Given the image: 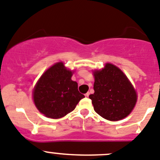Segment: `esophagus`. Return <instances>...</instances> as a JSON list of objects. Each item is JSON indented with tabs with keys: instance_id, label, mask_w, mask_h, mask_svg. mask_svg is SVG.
Returning <instances> with one entry per match:
<instances>
[{
	"instance_id": "1",
	"label": "esophagus",
	"mask_w": 160,
	"mask_h": 160,
	"mask_svg": "<svg viewBox=\"0 0 160 160\" xmlns=\"http://www.w3.org/2000/svg\"><path fill=\"white\" fill-rule=\"evenodd\" d=\"M89 95H90V93H89V92H87V93H86V94H85V96H86V97H88Z\"/></svg>"
}]
</instances>
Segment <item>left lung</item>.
Segmentation results:
<instances>
[{
    "label": "left lung",
    "mask_w": 160,
    "mask_h": 160,
    "mask_svg": "<svg viewBox=\"0 0 160 160\" xmlns=\"http://www.w3.org/2000/svg\"><path fill=\"white\" fill-rule=\"evenodd\" d=\"M95 92L91 94L95 112L104 119L118 121L133 110L137 94L126 75L112 64L93 72Z\"/></svg>",
    "instance_id": "obj_1"
}]
</instances>
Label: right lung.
<instances>
[{"mask_svg": "<svg viewBox=\"0 0 160 160\" xmlns=\"http://www.w3.org/2000/svg\"><path fill=\"white\" fill-rule=\"evenodd\" d=\"M72 74L64 63L58 62L46 70L37 81L32 92L33 101L46 117H64L84 97L79 92L77 82L72 80Z\"/></svg>", "mask_w": 160, "mask_h": 160, "instance_id": "obj_1", "label": "right lung"}]
</instances>
